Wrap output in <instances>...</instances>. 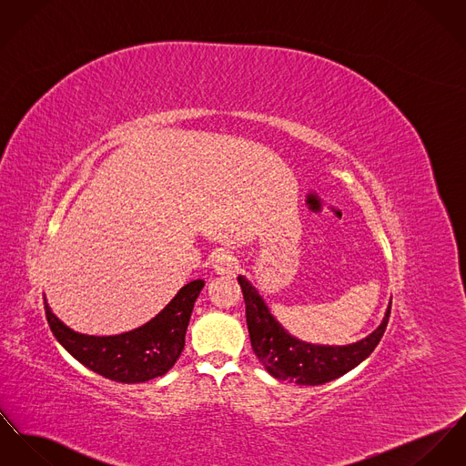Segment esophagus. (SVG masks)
I'll return each instance as SVG.
<instances>
[{"label": "esophagus", "instance_id": "34e87169", "mask_svg": "<svg viewBox=\"0 0 466 466\" xmlns=\"http://www.w3.org/2000/svg\"><path fill=\"white\" fill-rule=\"evenodd\" d=\"M213 266H215L218 275H232V273H236L238 258L228 250L216 251L215 257H213Z\"/></svg>", "mask_w": 466, "mask_h": 466}]
</instances>
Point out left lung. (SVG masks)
Masks as SVG:
<instances>
[{
  "mask_svg": "<svg viewBox=\"0 0 466 466\" xmlns=\"http://www.w3.org/2000/svg\"><path fill=\"white\" fill-rule=\"evenodd\" d=\"M247 305V324L250 333L251 350L266 370L289 383L322 385L355 369L380 344L389 318L392 301L381 324L365 339L350 346H321L309 344L292 337L277 321L264 299L245 277H238Z\"/></svg>",
  "mask_w": 466,
  "mask_h": 466,
  "instance_id": "left-lung-1",
  "label": "left lung"
}]
</instances>
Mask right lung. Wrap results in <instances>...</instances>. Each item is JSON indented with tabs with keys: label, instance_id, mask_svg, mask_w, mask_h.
<instances>
[{
	"label": "right lung",
	"instance_id": "right-lung-1",
	"mask_svg": "<svg viewBox=\"0 0 466 466\" xmlns=\"http://www.w3.org/2000/svg\"><path fill=\"white\" fill-rule=\"evenodd\" d=\"M204 280H193L144 326L109 337L85 335L71 329L49 309L44 310L56 340L90 370L116 383H144L167 374L184 350L187 322Z\"/></svg>",
	"mask_w": 466,
	"mask_h": 466
}]
</instances>
